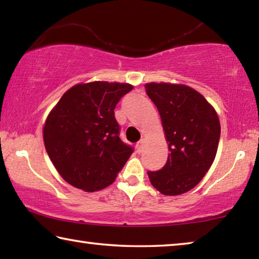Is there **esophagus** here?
<instances>
[{
  "label": "esophagus",
  "instance_id": "esophagus-1",
  "mask_svg": "<svg viewBox=\"0 0 259 259\" xmlns=\"http://www.w3.org/2000/svg\"><path fill=\"white\" fill-rule=\"evenodd\" d=\"M144 143H145V140L142 139V140H140V142L137 143V145H136V148H137V152H138V153H142V152H143Z\"/></svg>",
  "mask_w": 259,
  "mask_h": 259
}]
</instances>
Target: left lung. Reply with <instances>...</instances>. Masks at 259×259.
Segmentation results:
<instances>
[{
	"label": "left lung",
	"instance_id": "obj_1",
	"mask_svg": "<svg viewBox=\"0 0 259 259\" xmlns=\"http://www.w3.org/2000/svg\"><path fill=\"white\" fill-rule=\"evenodd\" d=\"M145 89L160 113L170 151L163 168L148 171V178L163 195L183 194L198 185L216 157L219 117L212 105L188 85L151 82Z\"/></svg>",
	"mask_w": 259,
	"mask_h": 259
}]
</instances>
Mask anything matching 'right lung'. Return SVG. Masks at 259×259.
I'll return each mask as SVG.
<instances>
[{
	"label": "right lung",
	"instance_id": "right-lung-1",
	"mask_svg": "<svg viewBox=\"0 0 259 259\" xmlns=\"http://www.w3.org/2000/svg\"><path fill=\"white\" fill-rule=\"evenodd\" d=\"M134 89L129 83H78L63 95L48 114L43 142L64 181L84 192L103 190L133 154L122 143L114 108Z\"/></svg>",
	"mask_w": 259,
	"mask_h": 259
}]
</instances>
